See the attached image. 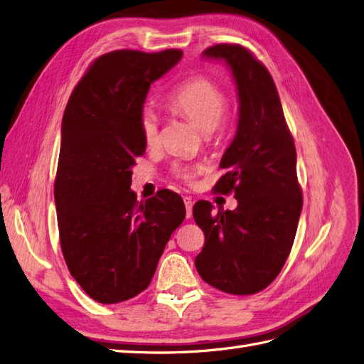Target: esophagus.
Segmentation results:
<instances>
[{
    "label": "esophagus",
    "mask_w": 364,
    "mask_h": 364,
    "mask_svg": "<svg viewBox=\"0 0 364 364\" xmlns=\"http://www.w3.org/2000/svg\"><path fill=\"white\" fill-rule=\"evenodd\" d=\"M183 203H185V208H186V218H191L193 217L194 202L191 200V197H183Z\"/></svg>",
    "instance_id": "esophagus-1"
}]
</instances>
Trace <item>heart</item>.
<instances>
[{"label":"heart","instance_id":"1","mask_svg":"<svg viewBox=\"0 0 364 364\" xmlns=\"http://www.w3.org/2000/svg\"><path fill=\"white\" fill-rule=\"evenodd\" d=\"M167 104L173 111L193 122L205 134H210L220 128L229 108L228 97L221 87L205 77H196L179 85L176 90L170 93ZM140 128L147 146L158 143L159 122L152 109L143 111ZM196 171V168L188 167L174 168V174L185 182H191Z\"/></svg>","mask_w":364,"mask_h":364}]
</instances>
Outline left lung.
<instances>
[{
    "mask_svg": "<svg viewBox=\"0 0 364 364\" xmlns=\"http://www.w3.org/2000/svg\"><path fill=\"white\" fill-rule=\"evenodd\" d=\"M203 58L224 61L237 93V124L215 185L233 193V210L212 212L197 202L193 215L205 232L196 268L208 284L232 295H252L269 286L291 253L303 209L296 152L279 92L267 68L240 45L208 48Z\"/></svg>",
    "mask_w": 364,
    "mask_h": 364,
    "instance_id": "obj_1",
    "label": "left lung"
}]
</instances>
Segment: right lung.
<instances>
[{"mask_svg": "<svg viewBox=\"0 0 364 364\" xmlns=\"http://www.w3.org/2000/svg\"><path fill=\"white\" fill-rule=\"evenodd\" d=\"M181 58L179 49L101 55L63 116L54 186L61 252L72 277L101 304L146 289L185 218L179 194L161 190L139 203L131 190L135 158L146 150L140 128L146 96Z\"/></svg>", "mask_w": 364, "mask_h": 364, "instance_id": "1", "label": "right lung"}]
</instances>
